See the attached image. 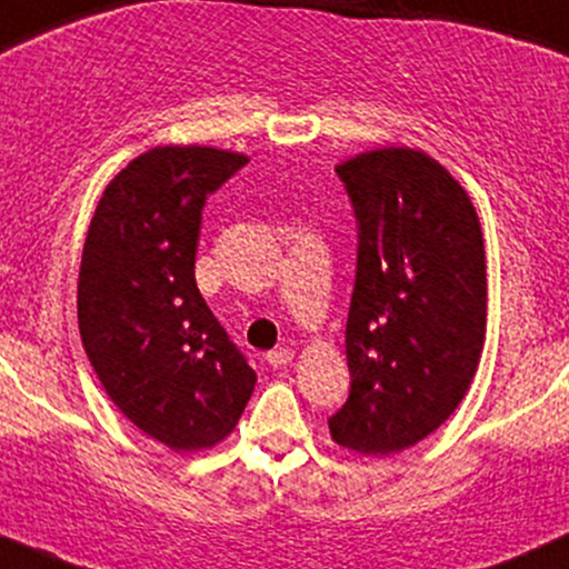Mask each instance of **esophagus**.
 Masks as SVG:
<instances>
[{"label":"esophagus","mask_w":569,"mask_h":569,"mask_svg":"<svg viewBox=\"0 0 569 569\" xmlns=\"http://www.w3.org/2000/svg\"><path fill=\"white\" fill-rule=\"evenodd\" d=\"M292 357H296L292 349L279 347V349H273V352H268L266 360H268V366H271V368H284L287 362H292Z\"/></svg>","instance_id":"obj_1"}]
</instances>
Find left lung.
I'll return each instance as SVG.
<instances>
[{"mask_svg":"<svg viewBox=\"0 0 569 569\" xmlns=\"http://www.w3.org/2000/svg\"><path fill=\"white\" fill-rule=\"evenodd\" d=\"M357 220L347 319L349 398L330 436L385 457L438 430L462 403L487 336V258L455 177L408 147L336 166Z\"/></svg>","mask_w":569,"mask_h":569,"instance_id":"1","label":"left lung"}]
</instances>
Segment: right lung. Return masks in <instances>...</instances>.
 <instances>
[{
  "label": "right lung",
  "instance_id": "add662e5",
  "mask_svg": "<svg viewBox=\"0 0 569 569\" xmlns=\"http://www.w3.org/2000/svg\"><path fill=\"white\" fill-rule=\"evenodd\" d=\"M250 158L152 147L107 184L78 282L88 360L112 403L174 451L231 436L254 370L196 284L203 203Z\"/></svg>",
  "mask_w": 569,
  "mask_h": 569
}]
</instances>
